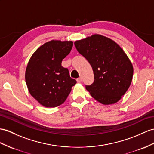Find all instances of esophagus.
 I'll use <instances>...</instances> for the list:
<instances>
[{"mask_svg":"<svg viewBox=\"0 0 154 154\" xmlns=\"http://www.w3.org/2000/svg\"><path fill=\"white\" fill-rule=\"evenodd\" d=\"M76 81H77L78 83H80V82H82V78H77V79H76Z\"/></svg>","mask_w":154,"mask_h":154,"instance_id":"obj_1","label":"esophagus"}]
</instances>
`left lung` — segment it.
Instances as JSON below:
<instances>
[{
  "mask_svg": "<svg viewBox=\"0 0 154 154\" xmlns=\"http://www.w3.org/2000/svg\"><path fill=\"white\" fill-rule=\"evenodd\" d=\"M79 53L88 60L94 82L85 88L96 100L108 105L121 99L131 84L133 65L119 45L110 38L93 35L75 41Z\"/></svg>",
  "mask_w": 154,
  "mask_h": 154,
  "instance_id": "1",
  "label": "left lung"
}]
</instances>
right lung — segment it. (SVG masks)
<instances>
[{
  "instance_id": "1",
  "label": "right lung",
  "mask_w": 154,
  "mask_h": 154,
  "mask_svg": "<svg viewBox=\"0 0 154 154\" xmlns=\"http://www.w3.org/2000/svg\"><path fill=\"white\" fill-rule=\"evenodd\" d=\"M72 41L51 40L39 47L29 59L25 82L30 94L42 106L54 108L65 102L76 80L61 66L70 52Z\"/></svg>"
}]
</instances>
